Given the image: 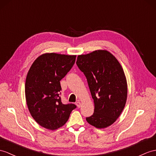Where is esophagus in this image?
I'll return each instance as SVG.
<instances>
[{"mask_svg":"<svg viewBox=\"0 0 156 156\" xmlns=\"http://www.w3.org/2000/svg\"><path fill=\"white\" fill-rule=\"evenodd\" d=\"M76 105H77L78 108H80L81 107V103L80 101H77V102H76Z\"/></svg>","mask_w":156,"mask_h":156,"instance_id":"34e87169","label":"esophagus"}]
</instances>
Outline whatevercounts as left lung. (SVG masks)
Segmentation results:
<instances>
[{"mask_svg":"<svg viewBox=\"0 0 156 156\" xmlns=\"http://www.w3.org/2000/svg\"><path fill=\"white\" fill-rule=\"evenodd\" d=\"M77 65L86 77L94 103L88 123L98 128L115 122L124 108L127 83L120 64L111 53L97 50L77 57Z\"/></svg>","mask_w":156,"mask_h":156,"instance_id":"1","label":"left lung"}]
</instances>
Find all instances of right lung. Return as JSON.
Returning a JSON list of instances; mask_svg holds the SVG:
<instances>
[{
  "mask_svg": "<svg viewBox=\"0 0 156 156\" xmlns=\"http://www.w3.org/2000/svg\"><path fill=\"white\" fill-rule=\"evenodd\" d=\"M76 55L51 53L38 57L26 77L25 94L29 111L40 126L55 130L63 126L77 106L63 104L60 81L75 64Z\"/></svg>",
  "mask_w": 156,
  "mask_h": 156,
  "instance_id": "add662e5",
  "label": "right lung"
}]
</instances>
